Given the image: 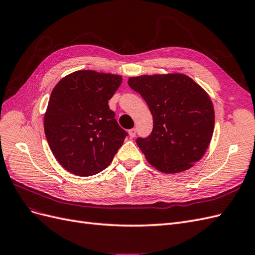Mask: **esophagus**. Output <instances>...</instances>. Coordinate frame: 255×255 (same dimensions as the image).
Segmentation results:
<instances>
[{"label": "esophagus", "mask_w": 255, "mask_h": 255, "mask_svg": "<svg viewBox=\"0 0 255 255\" xmlns=\"http://www.w3.org/2000/svg\"><path fill=\"white\" fill-rule=\"evenodd\" d=\"M136 133H137V129L136 128H130L128 130V135L130 138H134L136 136Z\"/></svg>", "instance_id": "1"}]
</instances>
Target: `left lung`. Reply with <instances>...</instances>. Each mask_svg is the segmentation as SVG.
I'll return each instance as SVG.
<instances>
[{
	"instance_id": "1",
	"label": "left lung",
	"mask_w": 255,
	"mask_h": 255,
	"mask_svg": "<svg viewBox=\"0 0 255 255\" xmlns=\"http://www.w3.org/2000/svg\"><path fill=\"white\" fill-rule=\"evenodd\" d=\"M153 116V129L136 143L146 160L164 173L187 170L211 142L215 114L210 97L187 75H141L128 80Z\"/></svg>"
}]
</instances>
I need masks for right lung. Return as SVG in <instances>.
Segmentation results:
<instances>
[{"label": "right lung", "mask_w": 255, "mask_h": 255, "mask_svg": "<svg viewBox=\"0 0 255 255\" xmlns=\"http://www.w3.org/2000/svg\"><path fill=\"white\" fill-rule=\"evenodd\" d=\"M121 82L120 75L82 70L54 87L44 115V133L67 171L90 176L113 161L128 136L109 106Z\"/></svg>", "instance_id": "right-lung-1"}]
</instances>
